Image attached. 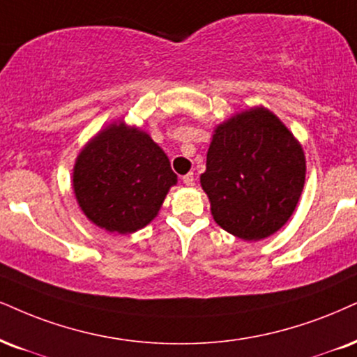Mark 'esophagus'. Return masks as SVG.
<instances>
[{"label":"esophagus","mask_w":357,"mask_h":357,"mask_svg":"<svg viewBox=\"0 0 357 357\" xmlns=\"http://www.w3.org/2000/svg\"><path fill=\"white\" fill-rule=\"evenodd\" d=\"M183 183H185L187 187H193V183H195V175L193 174H187V175H183Z\"/></svg>","instance_id":"obj_1"}]
</instances>
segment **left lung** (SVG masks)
I'll return each mask as SVG.
<instances>
[{
	"mask_svg": "<svg viewBox=\"0 0 357 357\" xmlns=\"http://www.w3.org/2000/svg\"><path fill=\"white\" fill-rule=\"evenodd\" d=\"M305 178L300 140L257 105L215 127L200 183L215 222L236 238L258 241L288 222Z\"/></svg>",
	"mask_w": 357,
	"mask_h": 357,
	"instance_id": "8db88e82",
	"label": "left lung"
}]
</instances>
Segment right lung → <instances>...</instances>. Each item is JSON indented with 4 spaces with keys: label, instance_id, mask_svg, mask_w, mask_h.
I'll list each match as a JSON object with an SVG mask.
<instances>
[{
    "label": "right lung",
    "instance_id": "1",
    "mask_svg": "<svg viewBox=\"0 0 357 357\" xmlns=\"http://www.w3.org/2000/svg\"><path fill=\"white\" fill-rule=\"evenodd\" d=\"M175 183L167 153L147 132L124 121L100 129L81 149L73 169L82 213L96 227L121 235L149 225Z\"/></svg>",
    "mask_w": 357,
    "mask_h": 357
}]
</instances>
